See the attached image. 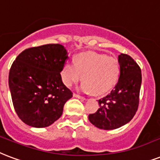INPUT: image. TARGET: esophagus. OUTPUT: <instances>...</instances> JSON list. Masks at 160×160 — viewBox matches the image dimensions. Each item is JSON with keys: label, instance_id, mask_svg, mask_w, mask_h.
<instances>
[{"label": "esophagus", "instance_id": "obj_1", "mask_svg": "<svg viewBox=\"0 0 160 160\" xmlns=\"http://www.w3.org/2000/svg\"><path fill=\"white\" fill-rule=\"evenodd\" d=\"M74 97H75V98H78V99L82 100V101H85V100H86L85 97H83V96H80V95H77V94H74Z\"/></svg>", "mask_w": 160, "mask_h": 160}]
</instances>
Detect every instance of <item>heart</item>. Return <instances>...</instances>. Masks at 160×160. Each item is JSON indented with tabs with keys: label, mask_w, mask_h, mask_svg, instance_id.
<instances>
[{
	"label": "heart",
	"mask_w": 160,
	"mask_h": 160,
	"mask_svg": "<svg viewBox=\"0 0 160 160\" xmlns=\"http://www.w3.org/2000/svg\"><path fill=\"white\" fill-rule=\"evenodd\" d=\"M120 75V64L114 57L86 52L75 56V64L66 62L61 76L64 85L71 86L83 77L80 90L85 93L103 95L114 87Z\"/></svg>",
	"instance_id": "1"
}]
</instances>
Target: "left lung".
<instances>
[{"mask_svg":"<svg viewBox=\"0 0 160 160\" xmlns=\"http://www.w3.org/2000/svg\"><path fill=\"white\" fill-rule=\"evenodd\" d=\"M120 75L109 95L98 101L100 108L89 115V121L100 129L112 130L132 119L139 102L142 73L133 58L128 54L118 55Z\"/></svg>","mask_w":160,"mask_h":160,"instance_id":"8db88e82","label":"left lung"}]
</instances>
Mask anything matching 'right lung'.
<instances>
[{
  "mask_svg": "<svg viewBox=\"0 0 160 160\" xmlns=\"http://www.w3.org/2000/svg\"><path fill=\"white\" fill-rule=\"evenodd\" d=\"M68 53L63 45L45 44L22 51L9 72L12 103L24 123L46 128L60 118L72 92L60 72Z\"/></svg>",
  "mask_w": 160,
  "mask_h": 160,
  "instance_id": "obj_1",
  "label": "right lung"
}]
</instances>
